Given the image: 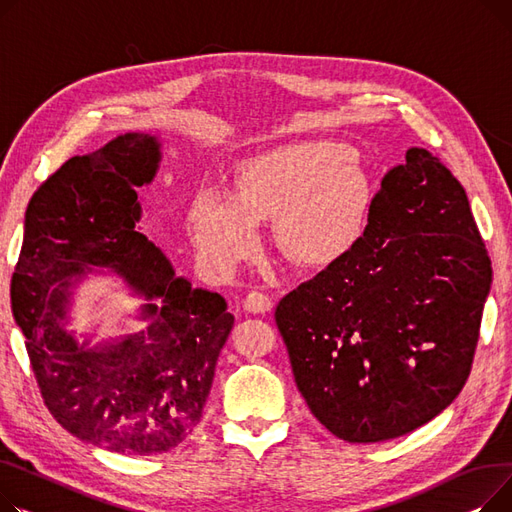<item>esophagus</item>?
I'll return each instance as SVG.
<instances>
[{
  "mask_svg": "<svg viewBox=\"0 0 512 512\" xmlns=\"http://www.w3.org/2000/svg\"><path fill=\"white\" fill-rule=\"evenodd\" d=\"M244 308L252 314H264L273 310V299L262 291H250L244 299Z\"/></svg>",
  "mask_w": 512,
  "mask_h": 512,
  "instance_id": "esophagus-1",
  "label": "esophagus"
}]
</instances>
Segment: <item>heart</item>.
<instances>
[{
    "label": "heart",
    "mask_w": 512,
    "mask_h": 512,
    "mask_svg": "<svg viewBox=\"0 0 512 512\" xmlns=\"http://www.w3.org/2000/svg\"><path fill=\"white\" fill-rule=\"evenodd\" d=\"M368 206V177L349 144L299 140L239 163L235 198L200 192L190 204L188 227L200 256L217 268H233L254 254L258 223L270 219L291 258L326 266L362 239Z\"/></svg>",
    "instance_id": "b5f03b06"
}]
</instances>
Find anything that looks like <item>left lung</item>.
I'll return each mask as SVG.
<instances>
[{"instance_id": "obj_1", "label": "left lung", "mask_w": 512, "mask_h": 512, "mask_svg": "<svg viewBox=\"0 0 512 512\" xmlns=\"http://www.w3.org/2000/svg\"><path fill=\"white\" fill-rule=\"evenodd\" d=\"M492 262L459 179L409 148L355 248L287 293L275 320L299 393L347 442L413 432L465 386Z\"/></svg>"}]
</instances>
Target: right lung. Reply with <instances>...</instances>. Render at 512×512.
I'll return each instance as SVG.
<instances>
[{
	"label": "right lung",
	"instance_id": "add662e5",
	"mask_svg": "<svg viewBox=\"0 0 512 512\" xmlns=\"http://www.w3.org/2000/svg\"><path fill=\"white\" fill-rule=\"evenodd\" d=\"M161 142L124 134L72 157L26 208L12 275V312L41 397L72 436L122 455H163L202 417L219 353L233 328L225 297L177 277L136 229V188L155 179ZM111 267L145 298L134 336L90 348L61 326L71 279Z\"/></svg>",
	"mask_w": 512,
	"mask_h": 512
}]
</instances>
